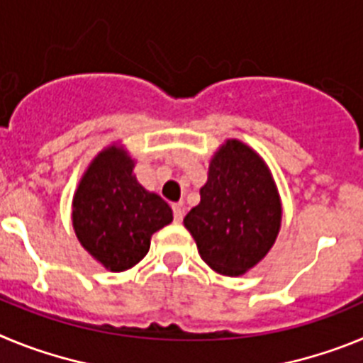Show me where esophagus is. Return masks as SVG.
I'll return each instance as SVG.
<instances>
[{
	"label": "esophagus",
	"instance_id": "1",
	"mask_svg": "<svg viewBox=\"0 0 363 363\" xmlns=\"http://www.w3.org/2000/svg\"><path fill=\"white\" fill-rule=\"evenodd\" d=\"M172 211H174V221L179 223L184 220V203H174L172 205Z\"/></svg>",
	"mask_w": 363,
	"mask_h": 363
}]
</instances>
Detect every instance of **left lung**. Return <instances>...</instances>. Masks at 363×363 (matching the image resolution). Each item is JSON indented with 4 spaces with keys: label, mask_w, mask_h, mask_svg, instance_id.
I'll list each match as a JSON object with an SVG mask.
<instances>
[{
    "label": "left lung",
    "mask_w": 363,
    "mask_h": 363,
    "mask_svg": "<svg viewBox=\"0 0 363 363\" xmlns=\"http://www.w3.org/2000/svg\"><path fill=\"white\" fill-rule=\"evenodd\" d=\"M200 203L184 218L201 259L223 277H242L267 256L281 227L278 187L255 149L227 140L214 152Z\"/></svg>",
    "instance_id": "obj_1"
}]
</instances>
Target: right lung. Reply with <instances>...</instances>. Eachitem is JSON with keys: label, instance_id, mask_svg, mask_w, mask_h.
Returning a JSON list of instances; mask_svg holds the SVG:
<instances>
[{"label": "right lung", "instance_id": "add662e5", "mask_svg": "<svg viewBox=\"0 0 363 363\" xmlns=\"http://www.w3.org/2000/svg\"><path fill=\"white\" fill-rule=\"evenodd\" d=\"M171 221L169 203L138 182L133 156L120 143L98 152L74 192V233L107 271L123 272L142 262L152 234Z\"/></svg>", "mask_w": 363, "mask_h": 363}]
</instances>
